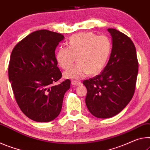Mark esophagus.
I'll use <instances>...</instances> for the list:
<instances>
[{"mask_svg":"<svg viewBox=\"0 0 150 150\" xmlns=\"http://www.w3.org/2000/svg\"><path fill=\"white\" fill-rule=\"evenodd\" d=\"M72 85H73V86H80V85H82V82H75V81H73V82H72Z\"/></svg>","mask_w":150,"mask_h":150,"instance_id":"1","label":"esophagus"}]
</instances>
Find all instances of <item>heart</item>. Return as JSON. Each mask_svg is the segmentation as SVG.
<instances>
[{
	"mask_svg": "<svg viewBox=\"0 0 150 150\" xmlns=\"http://www.w3.org/2000/svg\"><path fill=\"white\" fill-rule=\"evenodd\" d=\"M68 47H60L56 59L62 69H68L77 57L78 64L66 71V78L79 81L88 74L100 73L106 65L112 50V43L105 36L92 33H81L71 36Z\"/></svg>",
	"mask_w": 150,
	"mask_h": 150,
	"instance_id": "obj_1",
	"label": "heart"
}]
</instances>
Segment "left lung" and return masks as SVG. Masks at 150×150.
I'll use <instances>...</instances> for the list:
<instances>
[{
	"label": "left lung",
	"mask_w": 150,
	"mask_h": 150,
	"mask_svg": "<svg viewBox=\"0 0 150 150\" xmlns=\"http://www.w3.org/2000/svg\"><path fill=\"white\" fill-rule=\"evenodd\" d=\"M112 49L107 65L99 75L83 81L86 87V104L98 118L116 116L133 97L138 72L136 47L128 36L114 28Z\"/></svg>",
	"instance_id": "left-lung-1"
}]
</instances>
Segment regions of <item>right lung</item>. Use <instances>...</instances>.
Returning <instances> with one entry per match:
<instances>
[{"instance_id":"add662e5","label":"right lung","mask_w":150,"mask_h":150,"mask_svg":"<svg viewBox=\"0 0 150 150\" xmlns=\"http://www.w3.org/2000/svg\"><path fill=\"white\" fill-rule=\"evenodd\" d=\"M64 36L47 30L33 32L12 51L8 78L20 109L38 122L54 120L61 111L65 92L70 87L58 68L55 49Z\"/></svg>"}]
</instances>
